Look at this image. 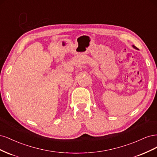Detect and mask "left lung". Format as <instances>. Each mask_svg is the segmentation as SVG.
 Segmentation results:
<instances>
[{"instance_id": "obj_1", "label": "left lung", "mask_w": 157, "mask_h": 157, "mask_svg": "<svg viewBox=\"0 0 157 157\" xmlns=\"http://www.w3.org/2000/svg\"><path fill=\"white\" fill-rule=\"evenodd\" d=\"M133 48H135V49H138V48H136V46H134V45H133Z\"/></svg>"}]
</instances>
